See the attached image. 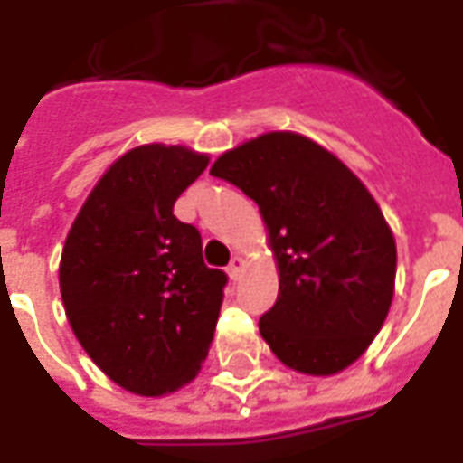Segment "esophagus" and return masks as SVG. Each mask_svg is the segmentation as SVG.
<instances>
[{"mask_svg":"<svg viewBox=\"0 0 463 463\" xmlns=\"http://www.w3.org/2000/svg\"><path fill=\"white\" fill-rule=\"evenodd\" d=\"M242 270H245V260L235 255V258L231 260V265H228V275H231V280H238V278L242 275Z\"/></svg>","mask_w":463,"mask_h":463,"instance_id":"esophagus-1","label":"esophagus"}]
</instances>
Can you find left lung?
Returning a JSON list of instances; mask_svg holds the SVG:
<instances>
[{"label": "left lung", "instance_id": "1", "mask_svg": "<svg viewBox=\"0 0 463 463\" xmlns=\"http://www.w3.org/2000/svg\"><path fill=\"white\" fill-rule=\"evenodd\" d=\"M211 175L258 203L280 290L260 335L285 367L330 377L357 362L387 320L397 242L347 165L295 131L235 146Z\"/></svg>", "mask_w": 463, "mask_h": 463}]
</instances>
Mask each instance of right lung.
<instances>
[{
	"instance_id": "obj_1",
	"label": "right lung",
	"mask_w": 463,
	"mask_h": 463,
	"mask_svg": "<svg viewBox=\"0 0 463 463\" xmlns=\"http://www.w3.org/2000/svg\"><path fill=\"white\" fill-rule=\"evenodd\" d=\"M208 161L185 146H136L99 178L66 235V320L96 367L138 397L188 384L211 349L228 278L205 268L201 232L173 215Z\"/></svg>"
}]
</instances>
